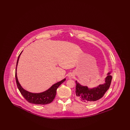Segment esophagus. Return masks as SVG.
Returning a JSON list of instances; mask_svg holds the SVG:
<instances>
[{
  "mask_svg": "<svg viewBox=\"0 0 130 130\" xmlns=\"http://www.w3.org/2000/svg\"><path fill=\"white\" fill-rule=\"evenodd\" d=\"M68 76H69V78H73L74 77V74H70Z\"/></svg>",
  "mask_w": 130,
  "mask_h": 130,
  "instance_id": "1",
  "label": "esophagus"
}]
</instances>
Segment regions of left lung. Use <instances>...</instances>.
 I'll list each match as a JSON object with an SVG mask.
<instances>
[{
  "label": "left lung",
  "mask_w": 130,
  "mask_h": 130,
  "mask_svg": "<svg viewBox=\"0 0 130 130\" xmlns=\"http://www.w3.org/2000/svg\"><path fill=\"white\" fill-rule=\"evenodd\" d=\"M111 73V72L108 73L103 84L92 88H88L87 86H83L75 81L76 84L75 93L77 98L86 103H93L102 98L110 86L112 79Z\"/></svg>",
  "instance_id": "obj_1"
}]
</instances>
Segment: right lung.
Returning <instances> with one entry per match:
<instances>
[{
	"label": "right lung",
	"instance_id": "1",
	"mask_svg": "<svg viewBox=\"0 0 130 130\" xmlns=\"http://www.w3.org/2000/svg\"><path fill=\"white\" fill-rule=\"evenodd\" d=\"M22 51L21 52L20 55H19L16 66L15 70V80L17 84V86L19 89V91L21 93V94L23 96L26 100L28 102L35 104H39V105H45L51 103L56 96V90L58 88L63 82L66 80V78L62 79V80L57 82L47 90L45 91H44L41 93H31L26 91L24 89H23L21 86L19 82L18 76H17V66L18 65L19 59L20 56L21 55Z\"/></svg>",
	"mask_w": 130,
	"mask_h": 130
}]
</instances>
